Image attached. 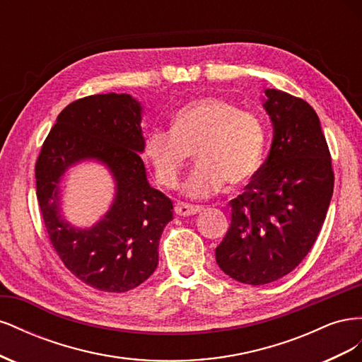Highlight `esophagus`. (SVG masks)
Here are the masks:
<instances>
[{
  "label": "esophagus",
  "instance_id": "esophagus-1",
  "mask_svg": "<svg viewBox=\"0 0 362 362\" xmlns=\"http://www.w3.org/2000/svg\"><path fill=\"white\" fill-rule=\"evenodd\" d=\"M204 210L202 206L199 205H190V204H185V202H178L175 205V213L178 216H193V214H198Z\"/></svg>",
  "mask_w": 362,
  "mask_h": 362
}]
</instances>
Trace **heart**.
Here are the masks:
<instances>
[{
	"mask_svg": "<svg viewBox=\"0 0 362 362\" xmlns=\"http://www.w3.org/2000/svg\"><path fill=\"white\" fill-rule=\"evenodd\" d=\"M266 144L261 119L221 98L205 96L178 108L172 129H151L145 137V157L157 180L175 187L180 182L192 152L196 168L184 184L189 198H208L228 181L242 185L257 172Z\"/></svg>",
	"mask_w": 362,
	"mask_h": 362,
	"instance_id": "obj_1",
	"label": "heart"
}]
</instances>
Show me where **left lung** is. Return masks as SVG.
Masks as SVG:
<instances>
[{"label":"left lung","instance_id":"8db88e82","mask_svg":"<svg viewBox=\"0 0 362 362\" xmlns=\"http://www.w3.org/2000/svg\"><path fill=\"white\" fill-rule=\"evenodd\" d=\"M262 107L273 139L246 192L231 202V226L216 249L228 276L264 286L300 264L319 235L334 192L322 125L300 98L266 89Z\"/></svg>","mask_w":362,"mask_h":362}]
</instances>
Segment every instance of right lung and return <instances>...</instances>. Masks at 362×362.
Segmentation results:
<instances>
[{
  "instance_id": "obj_1",
  "label": "right lung",
  "mask_w": 362,
  "mask_h": 362,
  "mask_svg": "<svg viewBox=\"0 0 362 362\" xmlns=\"http://www.w3.org/2000/svg\"><path fill=\"white\" fill-rule=\"evenodd\" d=\"M141 115L128 93L74 101L57 116L36 163V194L54 249L76 278L101 291H128L154 273L160 237L173 218L172 201L146 178ZM84 160L109 170L115 196L100 221L78 228L62 214L59 185Z\"/></svg>"
}]
</instances>
